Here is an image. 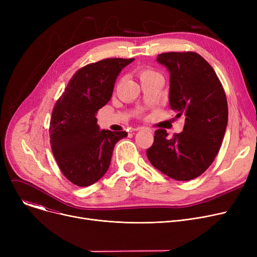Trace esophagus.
I'll use <instances>...</instances> for the list:
<instances>
[{
    "label": "esophagus",
    "mask_w": 257,
    "mask_h": 257,
    "mask_svg": "<svg viewBox=\"0 0 257 257\" xmlns=\"http://www.w3.org/2000/svg\"><path fill=\"white\" fill-rule=\"evenodd\" d=\"M142 129H144V127H137L134 130H136V131H140V130H142Z\"/></svg>",
    "instance_id": "obj_1"
}]
</instances>
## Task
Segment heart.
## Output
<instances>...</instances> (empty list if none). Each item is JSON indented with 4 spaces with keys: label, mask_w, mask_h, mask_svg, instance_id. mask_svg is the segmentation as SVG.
I'll return each instance as SVG.
<instances>
[{
    "label": "heart",
    "mask_w": 257,
    "mask_h": 257,
    "mask_svg": "<svg viewBox=\"0 0 257 257\" xmlns=\"http://www.w3.org/2000/svg\"><path fill=\"white\" fill-rule=\"evenodd\" d=\"M138 74H139V77H140L141 81H144L148 78L153 77L155 75H158L155 71H153L152 69H149V67H142V69H140L138 71Z\"/></svg>",
    "instance_id": "heart-1"
}]
</instances>
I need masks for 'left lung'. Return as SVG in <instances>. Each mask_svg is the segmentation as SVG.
Segmentation results:
<instances>
[{"label":"left lung","mask_w":257,"mask_h":257,"mask_svg":"<svg viewBox=\"0 0 257 257\" xmlns=\"http://www.w3.org/2000/svg\"><path fill=\"white\" fill-rule=\"evenodd\" d=\"M156 60L170 72V108L185 123L172 139L165 129L156 130L147 156L167 176L192 180L209 168L221 148L228 121L226 94L211 65L195 52L163 53Z\"/></svg>","instance_id":"obj_1"}]
</instances>
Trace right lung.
Returning a JSON list of instances; mask_svg holds the SVG:
<instances>
[{
    "instance_id": "obj_1",
    "label": "right lung",
    "mask_w": 257,
    "mask_h": 257,
    "mask_svg": "<svg viewBox=\"0 0 257 257\" xmlns=\"http://www.w3.org/2000/svg\"><path fill=\"white\" fill-rule=\"evenodd\" d=\"M134 58H107L81 67L53 108L50 139L62 174L78 186L101 179L109 168L115 144L126 131L100 130L97 113L112 96L116 77Z\"/></svg>"
}]
</instances>
